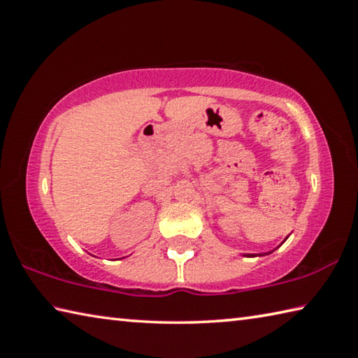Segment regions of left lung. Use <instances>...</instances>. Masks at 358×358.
Returning <instances> with one entry per match:
<instances>
[{
    "label": "left lung",
    "mask_w": 358,
    "mask_h": 358,
    "mask_svg": "<svg viewBox=\"0 0 358 358\" xmlns=\"http://www.w3.org/2000/svg\"><path fill=\"white\" fill-rule=\"evenodd\" d=\"M287 238H289V235H287V237H286V238H284V241H286ZM284 241H282V243H284ZM282 243H281V245H282ZM281 245H280V246H281ZM280 246H278V248H280ZM278 248H275V250H278ZM275 250H273V251H275ZM273 251H268V252H262V254H243V256H245V257H256V256H266V254H271V252H273Z\"/></svg>",
    "instance_id": "left-lung-1"
}]
</instances>
